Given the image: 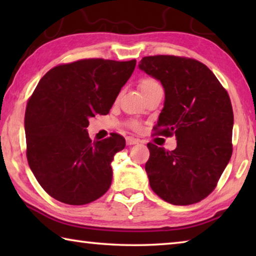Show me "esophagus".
Here are the masks:
<instances>
[{
  "label": "esophagus",
  "mask_w": 256,
  "mask_h": 256,
  "mask_svg": "<svg viewBox=\"0 0 256 256\" xmlns=\"http://www.w3.org/2000/svg\"><path fill=\"white\" fill-rule=\"evenodd\" d=\"M140 138H133V136H128L126 138V144L128 146H133V144H140Z\"/></svg>",
  "instance_id": "obj_1"
}]
</instances>
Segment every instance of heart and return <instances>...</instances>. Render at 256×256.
Segmentation results:
<instances>
[{
  "label": "heart",
  "mask_w": 256,
  "mask_h": 256,
  "mask_svg": "<svg viewBox=\"0 0 256 256\" xmlns=\"http://www.w3.org/2000/svg\"><path fill=\"white\" fill-rule=\"evenodd\" d=\"M157 86H160V84H158V81H156L154 79H151V78H146V79H144V80L140 82L141 92H148V90H151V89H154V88H157ZM132 126L138 128V123L133 122L132 123Z\"/></svg>",
  "instance_id": "1"
}]
</instances>
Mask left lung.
<instances>
[{
  "mask_svg": "<svg viewBox=\"0 0 256 256\" xmlns=\"http://www.w3.org/2000/svg\"><path fill=\"white\" fill-rule=\"evenodd\" d=\"M138 68L160 81L164 102L157 134H175L166 151L148 144L146 172L154 192L175 206L200 202L214 190L232 157L234 114L230 99L209 68L193 58L146 56Z\"/></svg>",
  "mask_w": 256,
  "mask_h": 256,
  "instance_id": "left-lung-1",
  "label": "left lung"
}]
</instances>
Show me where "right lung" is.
Here are the masks:
<instances>
[{
  "label": "right lung",
  "mask_w": 256,
  "mask_h": 256,
  "mask_svg": "<svg viewBox=\"0 0 256 256\" xmlns=\"http://www.w3.org/2000/svg\"><path fill=\"white\" fill-rule=\"evenodd\" d=\"M136 60L89 58L62 64L42 78L26 108L27 159L52 198L71 206L97 200L110 188L118 133L92 141L89 118L107 115L132 76Z\"/></svg>",
  "instance_id": "right-lung-1"
}]
</instances>
